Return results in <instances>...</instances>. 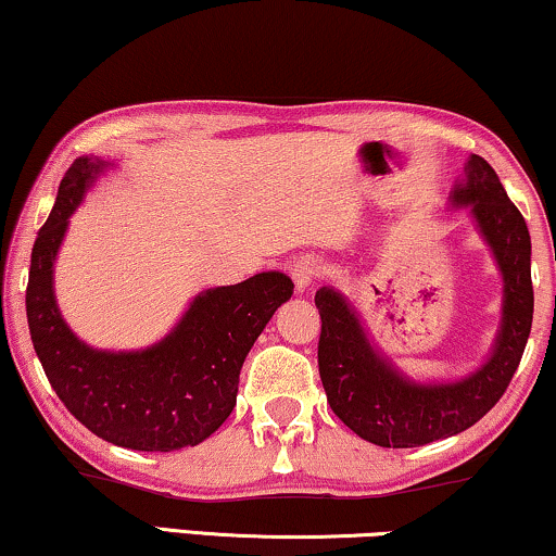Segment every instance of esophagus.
Masks as SVG:
<instances>
[{"instance_id":"1","label":"esophagus","mask_w":556,"mask_h":556,"mask_svg":"<svg viewBox=\"0 0 556 556\" xmlns=\"http://www.w3.org/2000/svg\"><path fill=\"white\" fill-rule=\"evenodd\" d=\"M316 276H319V263H316V257L301 255L291 263V278L295 283V291H306V288L316 280Z\"/></svg>"}]
</instances>
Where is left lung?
<instances>
[{
    "instance_id": "8db88e82",
    "label": "left lung",
    "mask_w": 556,
    "mask_h": 556,
    "mask_svg": "<svg viewBox=\"0 0 556 556\" xmlns=\"http://www.w3.org/2000/svg\"><path fill=\"white\" fill-rule=\"evenodd\" d=\"M450 199L452 206L470 204L503 276V319L495 348L472 375L454 383H416L372 348L355 308L340 291H316L319 375L327 401L357 437L378 446L408 450L470 429L506 393L529 342L533 286L526 219L508 199L498 173L480 155H470Z\"/></svg>"
}]
</instances>
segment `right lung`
I'll return each mask as SVG.
<instances>
[{
	"label": "right lung",
	"mask_w": 556,
	"mask_h": 556,
	"mask_svg": "<svg viewBox=\"0 0 556 556\" xmlns=\"http://www.w3.org/2000/svg\"><path fill=\"white\" fill-rule=\"evenodd\" d=\"M104 168L99 157H76L33 244L25 295L33 348L63 406L104 442L137 452L197 446L232 414L244 357L291 299L293 283L270 270L208 288L148 350L102 352L84 344L58 312L53 265L68 216Z\"/></svg>",
	"instance_id": "right-lung-1"
}]
</instances>
